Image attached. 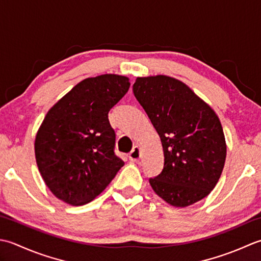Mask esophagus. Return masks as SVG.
<instances>
[{"mask_svg":"<svg viewBox=\"0 0 261 261\" xmlns=\"http://www.w3.org/2000/svg\"><path fill=\"white\" fill-rule=\"evenodd\" d=\"M128 158L130 161H138V159L141 158V148L138 146L133 147V150L130 151Z\"/></svg>","mask_w":261,"mask_h":261,"instance_id":"34e87169","label":"esophagus"}]
</instances>
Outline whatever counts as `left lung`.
<instances>
[{"instance_id":"1","label":"left lung","mask_w":261,"mask_h":261,"mask_svg":"<svg viewBox=\"0 0 261 261\" xmlns=\"http://www.w3.org/2000/svg\"><path fill=\"white\" fill-rule=\"evenodd\" d=\"M133 92L161 138L164 166L150 178L168 204L186 207L214 189L224 168L226 144L219 117L181 81L137 77Z\"/></svg>"}]
</instances>
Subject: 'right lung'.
I'll return each mask as SVG.
<instances>
[{"label":"right lung","instance_id":"right-lung-1","mask_svg":"<svg viewBox=\"0 0 261 261\" xmlns=\"http://www.w3.org/2000/svg\"><path fill=\"white\" fill-rule=\"evenodd\" d=\"M129 86L128 77L116 74L89 77L47 113L35 154L42 179L58 199L75 206L90 203L124 166L115 154L108 114Z\"/></svg>","mask_w":261,"mask_h":261}]
</instances>
